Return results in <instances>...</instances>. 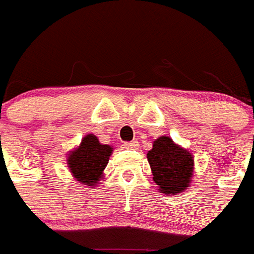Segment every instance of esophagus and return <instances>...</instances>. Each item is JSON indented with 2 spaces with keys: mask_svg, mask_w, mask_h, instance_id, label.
Listing matches in <instances>:
<instances>
[{
  "mask_svg": "<svg viewBox=\"0 0 254 254\" xmlns=\"http://www.w3.org/2000/svg\"><path fill=\"white\" fill-rule=\"evenodd\" d=\"M123 147H125L126 149H137V147H139V141H137V140L127 141V143L123 144Z\"/></svg>",
  "mask_w": 254,
  "mask_h": 254,
  "instance_id": "1",
  "label": "esophagus"
}]
</instances>
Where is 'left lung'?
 <instances>
[{"instance_id": "left-lung-1", "label": "left lung", "mask_w": 254, "mask_h": 254, "mask_svg": "<svg viewBox=\"0 0 254 254\" xmlns=\"http://www.w3.org/2000/svg\"><path fill=\"white\" fill-rule=\"evenodd\" d=\"M147 159L153 173V181L165 194L184 191L191 184L194 169L192 156L186 149L178 147L168 136H161L153 143L147 153Z\"/></svg>"}]
</instances>
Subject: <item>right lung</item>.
<instances>
[{
  "instance_id": "right-lung-1",
  "label": "right lung",
  "mask_w": 254,
  "mask_h": 254,
  "mask_svg": "<svg viewBox=\"0 0 254 254\" xmlns=\"http://www.w3.org/2000/svg\"><path fill=\"white\" fill-rule=\"evenodd\" d=\"M113 148L101 144L94 135H86L81 145L68 156V165L77 181L93 186L98 184Z\"/></svg>"
}]
</instances>
